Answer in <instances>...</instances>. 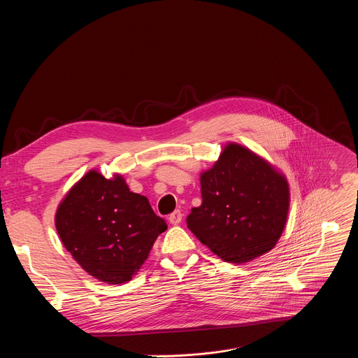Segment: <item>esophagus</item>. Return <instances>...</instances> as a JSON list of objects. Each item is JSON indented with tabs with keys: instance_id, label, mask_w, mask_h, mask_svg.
I'll list each match as a JSON object with an SVG mask.
<instances>
[{
	"instance_id": "34e87169",
	"label": "esophagus",
	"mask_w": 358,
	"mask_h": 358,
	"mask_svg": "<svg viewBox=\"0 0 358 358\" xmlns=\"http://www.w3.org/2000/svg\"><path fill=\"white\" fill-rule=\"evenodd\" d=\"M181 220H182V214H181V211H174L173 214H170V217H169V221H170V224H173V225H178L180 222H181Z\"/></svg>"
}]
</instances>
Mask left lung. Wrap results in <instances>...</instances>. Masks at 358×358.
Returning a JSON list of instances; mask_svg holds the SVG:
<instances>
[{"instance_id": "1", "label": "left lung", "mask_w": 358, "mask_h": 358, "mask_svg": "<svg viewBox=\"0 0 358 358\" xmlns=\"http://www.w3.org/2000/svg\"><path fill=\"white\" fill-rule=\"evenodd\" d=\"M202 203L187 217L189 231L231 264L271 250L287 220L289 185L264 159L228 144L214 167L201 174Z\"/></svg>"}]
</instances>
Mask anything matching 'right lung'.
Segmentation results:
<instances>
[{
  "instance_id": "1",
  "label": "right lung",
  "mask_w": 358,
  "mask_h": 358,
  "mask_svg": "<svg viewBox=\"0 0 358 358\" xmlns=\"http://www.w3.org/2000/svg\"><path fill=\"white\" fill-rule=\"evenodd\" d=\"M55 225L73 259L110 285L129 282L167 229L148 199L131 192L122 176L108 180L94 170L61 202Z\"/></svg>"
}]
</instances>
